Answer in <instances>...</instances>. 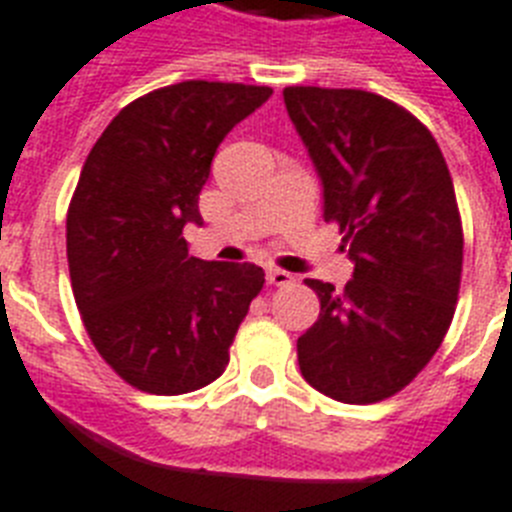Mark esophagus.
Listing matches in <instances>:
<instances>
[{
    "instance_id": "obj_1",
    "label": "esophagus",
    "mask_w": 512,
    "mask_h": 512,
    "mask_svg": "<svg viewBox=\"0 0 512 512\" xmlns=\"http://www.w3.org/2000/svg\"><path fill=\"white\" fill-rule=\"evenodd\" d=\"M268 284L270 286H289V284H294V276L281 268H268Z\"/></svg>"
}]
</instances>
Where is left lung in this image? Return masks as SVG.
Listing matches in <instances>:
<instances>
[{"label": "left lung", "mask_w": 512, "mask_h": 512, "mask_svg": "<svg viewBox=\"0 0 512 512\" xmlns=\"http://www.w3.org/2000/svg\"><path fill=\"white\" fill-rule=\"evenodd\" d=\"M286 112L323 184L355 273L307 278L321 315L297 339L299 371L331 400L371 405L439 350L458 305L463 223L442 149L421 120L363 89L286 86Z\"/></svg>", "instance_id": "left-lung-1"}]
</instances>
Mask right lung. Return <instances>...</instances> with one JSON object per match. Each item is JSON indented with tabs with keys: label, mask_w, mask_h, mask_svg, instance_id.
Masks as SVG:
<instances>
[{
	"label": "right lung",
	"mask_w": 512,
	"mask_h": 512,
	"mask_svg": "<svg viewBox=\"0 0 512 512\" xmlns=\"http://www.w3.org/2000/svg\"><path fill=\"white\" fill-rule=\"evenodd\" d=\"M270 94L247 83L162 86L123 107L83 162L68 207L73 297L99 355L141 392L215 381L263 289L257 265L191 257L184 226H202L199 191L218 144Z\"/></svg>",
	"instance_id": "obj_1"
}]
</instances>
